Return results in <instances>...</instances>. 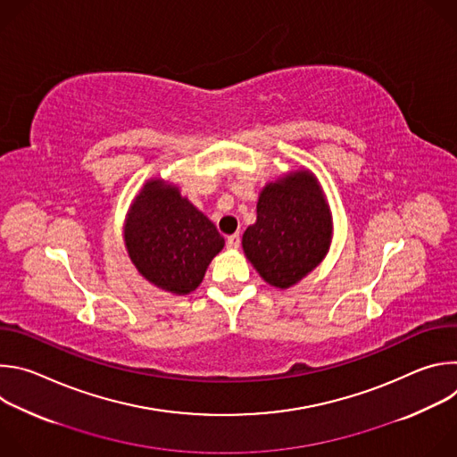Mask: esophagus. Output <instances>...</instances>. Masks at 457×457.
<instances>
[{
	"label": "esophagus",
	"mask_w": 457,
	"mask_h": 457,
	"mask_svg": "<svg viewBox=\"0 0 457 457\" xmlns=\"http://www.w3.org/2000/svg\"><path fill=\"white\" fill-rule=\"evenodd\" d=\"M226 244H228V247H229V249H237V247L240 245V235H238V233L229 235V237H228V240H226Z\"/></svg>",
	"instance_id": "obj_1"
}]
</instances>
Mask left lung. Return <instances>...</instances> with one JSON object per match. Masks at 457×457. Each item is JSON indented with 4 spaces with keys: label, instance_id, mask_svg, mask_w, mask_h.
I'll use <instances>...</instances> for the list:
<instances>
[{
    "label": "left lung",
    "instance_id": "left-lung-1",
    "mask_svg": "<svg viewBox=\"0 0 457 457\" xmlns=\"http://www.w3.org/2000/svg\"><path fill=\"white\" fill-rule=\"evenodd\" d=\"M331 237V212L316 177L296 170L260 191L256 222L244 231L242 247L260 277L287 289L321 262Z\"/></svg>",
    "mask_w": 457,
    "mask_h": 457
}]
</instances>
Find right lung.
I'll return each mask as SVG.
<instances>
[{
    "mask_svg": "<svg viewBox=\"0 0 457 457\" xmlns=\"http://www.w3.org/2000/svg\"><path fill=\"white\" fill-rule=\"evenodd\" d=\"M124 244L148 282L173 295H189L201 286L224 238L177 186L152 179L129 206Z\"/></svg>",
    "mask_w": 457,
    "mask_h": 457,
    "instance_id": "right-lung-1",
    "label": "right lung"
}]
</instances>
